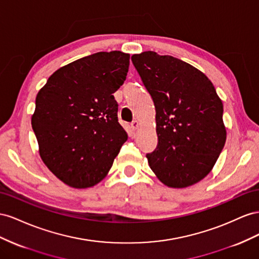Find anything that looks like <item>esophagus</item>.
<instances>
[{
	"label": "esophagus",
	"mask_w": 259,
	"mask_h": 259,
	"mask_svg": "<svg viewBox=\"0 0 259 259\" xmlns=\"http://www.w3.org/2000/svg\"><path fill=\"white\" fill-rule=\"evenodd\" d=\"M138 127H139V121L138 120H134L131 122V129L132 130H137L138 129Z\"/></svg>",
	"instance_id": "1"
}]
</instances>
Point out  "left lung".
Segmentation results:
<instances>
[{
    "label": "left lung",
    "instance_id": "obj_1",
    "mask_svg": "<svg viewBox=\"0 0 259 259\" xmlns=\"http://www.w3.org/2000/svg\"><path fill=\"white\" fill-rule=\"evenodd\" d=\"M156 110L157 146L147 153L157 178L187 188L209 174L227 132L224 105L202 71L170 55L147 51L131 56Z\"/></svg>",
    "mask_w": 259,
    "mask_h": 259
}]
</instances>
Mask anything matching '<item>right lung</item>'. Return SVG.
I'll use <instances>...</instances> for the list:
<instances>
[{
    "mask_svg": "<svg viewBox=\"0 0 259 259\" xmlns=\"http://www.w3.org/2000/svg\"><path fill=\"white\" fill-rule=\"evenodd\" d=\"M130 55L99 52L56 70L35 98L31 118L44 164L69 187L105 178L127 141L115 93L127 77Z\"/></svg>",
    "mask_w": 259,
    "mask_h": 259,
    "instance_id": "obj_1",
    "label": "right lung"
}]
</instances>
